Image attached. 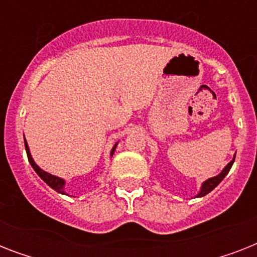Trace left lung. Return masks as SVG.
<instances>
[{"label": "left lung", "mask_w": 257, "mask_h": 257, "mask_svg": "<svg viewBox=\"0 0 257 257\" xmlns=\"http://www.w3.org/2000/svg\"><path fill=\"white\" fill-rule=\"evenodd\" d=\"M235 157L233 156V159H232V161H229V164L225 167V168L221 171V173L217 176H215V177H211V179H208L207 181H204V184L201 185V191L199 192V195H197V197H203V196L208 195L209 192L212 191V189H215L217 185H219L220 183H221V180L225 177V176L228 175V172H229V169L232 168V164H233V161H235Z\"/></svg>", "instance_id": "left-lung-1"}]
</instances>
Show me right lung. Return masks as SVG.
Returning <instances> with one entry per match:
<instances>
[{
  "label": "right lung",
  "instance_id": "right-lung-1",
  "mask_svg": "<svg viewBox=\"0 0 257 257\" xmlns=\"http://www.w3.org/2000/svg\"><path fill=\"white\" fill-rule=\"evenodd\" d=\"M24 141H25V149H26V155H28V160H29L30 165L33 167L34 171H36V173H37V175L40 176V177H41V179L44 180V181H45V183L48 184L50 188H53L54 191H57L58 193H64V195H65V192H64V184H65V181H64L62 179H60V177H57V176H53V175H50V173H48V172L42 171V169L40 168V167H38L36 163H34L33 159H32V155H30L29 147H28V144H26L25 139H24ZM116 145L113 147L110 155H113V152H114V149H116Z\"/></svg>",
  "mask_w": 257,
  "mask_h": 257
}]
</instances>
